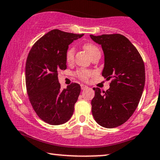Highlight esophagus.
I'll return each mask as SVG.
<instances>
[{"mask_svg":"<svg viewBox=\"0 0 160 160\" xmlns=\"http://www.w3.org/2000/svg\"><path fill=\"white\" fill-rule=\"evenodd\" d=\"M81 88H82V90H86V89H88V86H86V85H84V84H81Z\"/></svg>","mask_w":160,"mask_h":160,"instance_id":"34e87169","label":"esophagus"}]
</instances>
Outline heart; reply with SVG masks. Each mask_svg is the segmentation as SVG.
<instances>
[{"mask_svg":"<svg viewBox=\"0 0 160 160\" xmlns=\"http://www.w3.org/2000/svg\"><path fill=\"white\" fill-rule=\"evenodd\" d=\"M83 47H84V48L88 51V53L91 56V57H92L93 55L96 54V53H100V50H99L98 47L92 42L84 43ZM74 55H75V48L73 46H70L69 48L67 50L65 53L66 62L68 64L72 63L74 59ZM92 72L91 71V70L88 69H84V68L78 70L77 71L75 72V75L76 77L78 78L81 80L84 81V82L88 81V78L92 76Z\"/></svg>","mask_w":160,"mask_h":160,"instance_id":"obj_1","label":"heart"}]
</instances>
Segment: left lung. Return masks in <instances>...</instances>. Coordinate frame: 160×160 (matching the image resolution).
Masks as SVG:
<instances>
[{"label":"left lung","instance_id":"8db88e82","mask_svg":"<svg viewBox=\"0 0 160 160\" xmlns=\"http://www.w3.org/2000/svg\"><path fill=\"white\" fill-rule=\"evenodd\" d=\"M102 47L104 68L102 76L109 80L107 91L93 88L91 101L95 121L105 128H115L127 121L138 107L144 89L143 60L133 44L120 34L90 35Z\"/></svg>","mask_w":160,"mask_h":160}]
</instances>
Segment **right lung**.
Returning a JSON list of instances; mask_svg holds the SVG:
<instances>
[{"label": "right lung", "mask_w": 160, "mask_h": 160, "mask_svg": "<svg viewBox=\"0 0 160 160\" xmlns=\"http://www.w3.org/2000/svg\"><path fill=\"white\" fill-rule=\"evenodd\" d=\"M84 34L51 30L34 43L26 59V85L28 98L39 118L51 125L69 121L78 100L81 87L72 83L61 90L58 72L67 68L68 45Z\"/></svg>", "instance_id": "obj_1"}]
</instances>
